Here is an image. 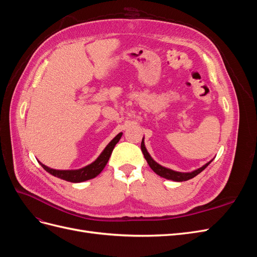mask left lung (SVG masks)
Returning a JSON list of instances; mask_svg holds the SVG:
<instances>
[{"label": "left lung", "mask_w": 257, "mask_h": 257, "mask_svg": "<svg viewBox=\"0 0 257 257\" xmlns=\"http://www.w3.org/2000/svg\"><path fill=\"white\" fill-rule=\"evenodd\" d=\"M141 147H142V151H143V153H144V157H145V159L147 160L148 164H149V166L151 167V169L153 170V172H154L155 174H157V175L163 177V178L168 179V180L178 181V182L189 180V179H192V178H194L195 176H197L199 173L203 172V170L210 164V163H211V161H210L209 163H207L206 165H204L203 167H200V168H198V169H196V170H194V172H192V173H179V172H175V170L168 169V168H166V167H163V166H161L160 164H158L157 162L153 161L152 158L150 157V154L148 153V151H147V149H146L145 144H144V139H143L142 146H141Z\"/></svg>", "instance_id": "8db88e82"}]
</instances>
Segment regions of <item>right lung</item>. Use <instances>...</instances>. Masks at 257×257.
Returning <instances> with one entry per match:
<instances>
[{
    "label": "right lung",
    "mask_w": 257,
    "mask_h": 257,
    "mask_svg": "<svg viewBox=\"0 0 257 257\" xmlns=\"http://www.w3.org/2000/svg\"><path fill=\"white\" fill-rule=\"evenodd\" d=\"M121 136H122V133L116 135L112 139V141L107 145V147L105 148L104 151L102 152V154L99 155L95 162H93L92 164L85 166L81 169H77V170H57V169H52V168L45 166L44 164H42V163H40V164L42 165V167L46 170V172H48L52 176L58 177L60 179H63V180H66L68 182H82V181H85V180H89V179L95 178L104 169V167L107 164L108 160H109V158H110L114 146L116 145V143L120 141Z\"/></svg>",
    "instance_id": "right-lung-1"
}]
</instances>
